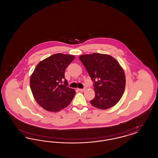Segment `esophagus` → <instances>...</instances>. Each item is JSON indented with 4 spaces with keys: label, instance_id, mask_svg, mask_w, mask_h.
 <instances>
[{
    "label": "esophagus",
    "instance_id": "obj_1",
    "mask_svg": "<svg viewBox=\"0 0 158 158\" xmlns=\"http://www.w3.org/2000/svg\"><path fill=\"white\" fill-rule=\"evenodd\" d=\"M79 91H80V92H83V91H85V90H86V88H83V89H77Z\"/></svg>",
    "mask_w": 158,
    "mask_h": 158
}]
</instances>
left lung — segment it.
<instances>
[{"label":"left lung","instance_id":"obj_1","mask_svg":"<svg viewBox=\"0 0 158 158\" xmlns=\"http://www.w3.org/2000/svg\"><path fill=\"white\" fill-rule=\"evenodd\" d=\"M79 59L94 82L95 97L90 104L101 110L113 107L122 97L126 86L120 64L112 56L100 53L82 55Z\"/></svg>","mask_w":158,"mask_h":158}]
</instances>
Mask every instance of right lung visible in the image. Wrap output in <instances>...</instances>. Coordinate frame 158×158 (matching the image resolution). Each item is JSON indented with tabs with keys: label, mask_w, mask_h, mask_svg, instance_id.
<instances>
[{
	"label": "right lung",
	"mask_w": 158,
	"mask_h": 158,
	"mask_svg": "<svg viewBox=\"0 0 158 158\" xmlns=\"http://www.w3.org/2000/svg\"><path fill=\"white\" fill-rule=\"evenodd\" d=\"M75 59L57 53L40 61L31 76V89L38 104L45 110L57 112L70 104L75 90L68 87L65 70Z\"/></svg>",
	"instance_id": "obj_1"
}]
</instances>
